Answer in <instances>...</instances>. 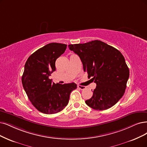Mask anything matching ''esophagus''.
<instances>
[{"label":"esophagus","mask_w":147,"mask_h":147,"mask_svg":"<svg viewBox=\"0 0 147 147\" xmlns=\"http://www.w3.org/2000/svg\"><path fill=\"white\" fill-rule=\"evenodd\" d=\"M78 88H79L81 90H83L86 88L85 86H82V85H78Z\"/></svg>","instance_id":"1"}]
</instances>
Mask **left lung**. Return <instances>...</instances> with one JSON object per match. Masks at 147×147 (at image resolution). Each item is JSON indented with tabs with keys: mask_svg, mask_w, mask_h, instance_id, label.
<instances>
[{
	"mask_svg": "<svg viewBox=\"0 0 147 147\" xmlns=\"http://www.w3.org/2000/svg\"><path fill=\"white\" fill-rule=\"evenodd\" d=\"M68 47L79 56L84 71L96 84L93 96L85 101L86 104L96 110L115 105L125 93L129 74L121 53L98 40Z\"/></svg>",
	"mask_w": 147,
	"mask_h": 147,
	"instance_id": "obj_1",
	"label": "left lung"
}]
</instances>
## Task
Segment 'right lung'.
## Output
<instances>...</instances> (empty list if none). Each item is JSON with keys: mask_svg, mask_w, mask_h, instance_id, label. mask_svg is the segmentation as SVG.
Segmentation results:
<instances>
[{"mask_svg": "<svg viewBox=\"0 0 147 147\" xmlns=\"http://www.w3.org/2000/svg\"><path fill=\"white\" fill-rule=\"evenodd\" d=\"M67 45L50 43L27 59L22 77L23 87L31 104L41 113L52 115L68 105L71 92L76 89L75 83L63 85L49 79L56 70L55 62L67 48Z\"/></svg>", "mask_w": 147, "mask_h": 147, "instance_id": "1", "label": "right lung"}]
</instances>
